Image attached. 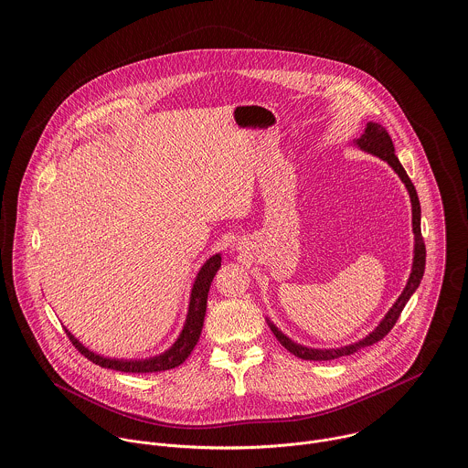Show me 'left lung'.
Returning <instances> with one entry per match:
<instances>
[{"label": "left lung", "mask_w": 468, "mask_h": 468, "mask_svg": "<svg viewBox=\"0 0 468 468\" xmlns=\"http://www.w3.org/2000/svg\"><path fill=\"white\" fill-rule=\"evenodd\" d=\"M353 145L358 147L364 153H369L373 156H378L380 160L388 162L389 167L399 175L401 184L407 189L409 200H410V212H412V234H414V249H412V267L410 273L407 279V284L400 293V297L395 301V304L389 308V312L384 315V319L378 323V326L366 335L364 338L351 342L347 346H340V347H308L303 344H297L295 340H292L288 335L282 334L270 319L267 317L268 326L271 330V334L275 335V338L295 356L303 358V360H334L340 356H347L353 355L355 351L371 346L375 342H378L380 338H384L386 335L391 332V328L397 324L399 317H400L403 306L407 304V301L410 299V295L416 292V288L421 282L423 271H425V245H423V238H421V208H420V200L416 195V189L412 186V182L409 180L405 169L401 167L399 156L395 154V145L393 140L388 133V130L384 126H380L378 122H367L364 133L360 134L356 140H353Z\"/></svg>", "instance_id": "left-lung-1"}]
</instances>
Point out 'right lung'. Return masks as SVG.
I'll use <instances>...</instances> for the list:
<instances>
[{
  "instance_id": "1",
  "label": "right lung",
  "mask_w": 468,
  "mask_h": 468,
  "mask_svg": "<svg viewBox=\"0 0 468 468\" xmlns=\"http://www.w3.org/2000/svg\"><path fill=\"white\" fill-rule=\"evenodd\" d=\"M221 267V254H214L210 256L203 265H201L193 288H191V295H189V306H187V315H186V323L184 328L178 335V338L162 353L154 355V356H145V358H113V356H104L99 355L95 351H91L90 347H86L75 335L69 334L67 330L68 336L71 340V344L93 364L106 367V369H113V371H122V373H158V371H167L173 367H178L180 364L186 362V358L191 355V351L195 349L198 338H200L201 328H203V319H205V312H207V295H208V288L210 282L216 275V271Z\"/></svg>"
}]
</instances>
